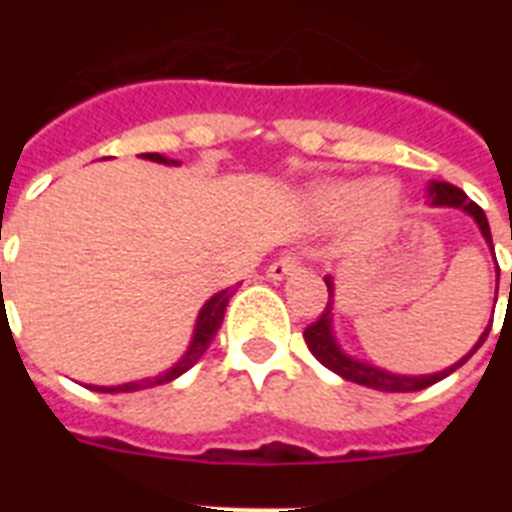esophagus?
I'll return each instance as SVG.
<instances>
[{
  "label": "esophagus",
  "mask_w": 512,
  "mask_h": 512,
  "mask_svg": "<svg viewBox=\"0 0 512 512\" xmlns=\"http://www.w3.org/2000/svg\"><path fill=\"white\" fill-rule=\"evenodd\" d=\"M297 271H300V260H297L295 255H281L276 263L268 265L265 276H268L271 281H284L287 276H295Z\"/></svg>",
  "instance_id": "esophagus-1"
}]
</instances>
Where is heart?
<instances>
[{
	"label": "heart",
	"instance_id": "b5f03b06",
	"mask_svg": "<svg viewBox=\"0 0 512 512\" xmlns=\"http://www.w3.org/2000/svg\"><path fill=\"white\" fill-rule=\"evenodd\" d=\"M398 193L382 180H340V183L316 185L308 193V209L324 223H340L364 209L369 215H390L396 209Z\"/></svg>",
	"mask_w": 512,
	"mask_h": 512
}]
</instances>
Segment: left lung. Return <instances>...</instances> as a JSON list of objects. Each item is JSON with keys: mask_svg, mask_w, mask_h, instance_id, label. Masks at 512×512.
Wrapping results in <instances>:
<instances>
[{"mask_svg": "<svg viewBox=\"0 0 512 512\" xmlns=\"http://www.w3.org/2000/svg\"><path fill=\"white\" fill-rule=\"evenodd\" d=\"M428 204L430 207H454V209H462L465 215H470L476 220L478 231L481 236L486 239L489 249L494 252L492 247V231H489V220H486L484 209L478 207L476 201H470L465 196V191H460L457 185L452 183H444V180H430L428 183ZM327 289H329V303H327V311L321 313L319 319L313 321L311 327L305 329L303 337L308 342V350H311L313 356L319 358L321 364L332 369L335 374H340L342 380H350V382H358V385H366V388H374V390H382V393H412V390H422V388H430L433 382L444 380L454 369H460L465 361H468L473 353H476L484 340L489 337V329L492 324L484 329V335L478 337V342L470 348V353L457 361V364L446 366L441 372L436 374H396V372H385L380 366H372L361 361V358H353L348 356L345 350L340 348V342L335 337V327H332V308H335V281L332 276H327ZM497 284H500V265H497ZM510 284H512V276H510ZM494 303H497V297H494Z\"/></svg>", "mask_w": 512, "mask_h": 512, "instance_id": "left-lung-1", "label": "left lung"}]
</instances>
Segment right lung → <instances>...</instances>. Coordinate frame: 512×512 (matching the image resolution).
<instances>
[{
  "label": "right lung",
  "mask_w": 512,
  "mask_h": 512,
  "mask_svg": "<svg viewBox=\"0 0 512 512\" xmlns=\"http://www.w3.org/2000/svg\"><path fill=\"white\" fill-rule=\"evenodd\" d=\"M140 159H148V162L156 164H167V167H177V159H170V156L162 154H140ZM236 295V287H228L223 292H217L207 300V303L201 305L199 316H196V327H193L191 342H188V350H185L183 356L177 358L175 364L167 369L164 374H156V377H146V380H132V382H122V385H87L90 390H98V393H135V390L143 388H154V385H162V382H172L177 380L180 374L188 372L196 361H199L204 353H207L209 342L215 340L217 329L223 324L225 308H228V300Z\"/></svg>",
  "instance_id": "add662e5"
}]
</instances>
